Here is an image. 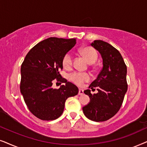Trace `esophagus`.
Masks as SVG:
<instances>
[{
	"label": "esophagus",
	"mask_w": 147,
	"mask_h": 147,
	"mask_svg": "<svg viewBox=\"0 0 147 147\" xmlns=\"http://www.w3.org/2000/svg\"><path fill=\"white\" fill-rule=\"evenodd\" d=\"M79 95H83V89H79Z\"/></svg>",
	"instance_id": "esophagus-1"
}]
</instances>
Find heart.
I'll return each instance as SVG.
<instances>
[{
  "label": "heart",
  "mask_w": 147,
  "mask_h": 147,
  "mask_svg": "<svg viewBox=\"0 0 147 147\" xmlns=\"http://www.w3.org/2000/svg\"><path fill=\"white\" fill-rule=\"evenodd\" d=\"M81 54L89 64H93L98 58V54L95 49L90 46L85 47L81 50ZM62 65L66 69L70 68L72 65V55L70 52H67L62 58ZM89 75L87 73L74 72L70 75V79L78 85H82L85 81H89Z\"/></svg>",
  "instance_id": "obj_1"
}]
</instances>
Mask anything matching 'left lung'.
<instances>
[{
  "instance_id": "8db88e82",
  "label": "left lung",
  "mask_w": 147,
  "mask_h": 147,
  "mask_svg": "<svg viewBox=\"0 0 147 147\" xmlns=\"http://www.w3.org/2000/svg\"><path fill=\"white\" fill-rule=\"evenodd\" d=\"M91 45L100 53L103 68L89 87H97L98 92L91 94L90 89L84 91L90 101L83 111L89 120L103 122L112 118L122 104L128 89L127 67L120 52L107 42L95 40Z\"/></svg>"
}]
</instances>
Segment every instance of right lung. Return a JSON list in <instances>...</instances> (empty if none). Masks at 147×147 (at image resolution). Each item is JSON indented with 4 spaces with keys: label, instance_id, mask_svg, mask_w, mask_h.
I'll return each instance as SVG.
<instances>
[{
    "label": "right lung",
    "instance_id": "right-lung-1",
    "mask_svg": "<svg viewBox=\"0 0 147 147\" xmlns=\"http://www.w3.org/2000/svg\"><path fill=\"white\" fill-rule=\"evenodd\" d=\"M75 44V38L46 39L29 50L21 64V93L29 111L40 120L59 118L66 99L78 94L77 86L59 72L64 56ZM55 78L65 84L58 90L52 87Z\"/></svg>",
    "mask_w": 147,
    "mask_h": 147
}]
</instances>
